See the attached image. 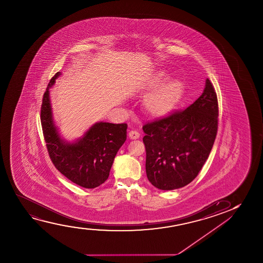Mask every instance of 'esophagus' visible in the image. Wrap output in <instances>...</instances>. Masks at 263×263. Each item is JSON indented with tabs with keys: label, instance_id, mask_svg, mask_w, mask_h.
Wrapping results in <instances>:
<instances>
[{
	"label": "esophagus",
	"instance_id": "obj_1",
	"mask_svg": "<svg viewBox=\"0 0 263 263\" xmlns=\"http://www.w3.org/2000/svg\"><path fill=\"white\" fill-rule=\"evenodd\" d=\"M128 137H129L130 139H137L140 137V134L138 133L137 131H135V130H131L128 133Z\"/></svg>",
	"mask_w": 263,
	"mask_h": 263
}]
</instances>
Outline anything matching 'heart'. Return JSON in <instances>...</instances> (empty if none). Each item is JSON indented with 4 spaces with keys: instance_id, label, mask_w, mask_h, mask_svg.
Wrapping results in <instances>:
<instances>
[{
    "instance_id": "heart-1",
    "label": "heart",
    "mask_w": 263,
    "mask_h": 263,
    "mask_svg": "<svg viewBox=\"0 0 263 263\" xmlns=\"http://www.w3.org/2000/svg\"><path fill=\"white\" fill-rule=\"evenodd\" d=\"M164 78V73L159 72L153 84L157 86ZM182 91V83L179 80H170L148 95L144 101V108L150 115L154 117L165 115L176 106L181 97Z\"/></svg>"
}]
</instances>
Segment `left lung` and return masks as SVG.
Wrapping results in <instances>:
<instances>
[{
    "label": "left lung",
    "mask_w": 263,
    "mask_h": 263,
    "mask_svg": "<svg viewBox=\"0 0 263 263\" xmlns=\"http://www.w3.org/2000/svg\"><path fill=\"white\" fill-rule=\"evenodd\" d=\"M218 101L212 83L191 106L143 126L147 179L172 191L191 183L211 152L218 128Z\"/></svg>",
    "instance_id": "obj_1"
}]
</instances>
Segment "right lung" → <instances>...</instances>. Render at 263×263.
<instances>
[{"mask_svg": "<svg viewBox=\"0 0 263 263\" xmlns=\"http://www.w3.org/2000/svg\"><path fill=\"white\" fill-rule=\"evenodd\" d=\"M59 74L57 72L48 83L40 109L47 153L54 167L68 180L81 187L94 189L108 180L116 155L126 141L127 125L97 123L77 143L62 141L52 120L48 94Z\"/></svg>", "mask_w": 263, "mask_h": 263, "instance_id": "1", "label": "right lung"}]
</instances>
